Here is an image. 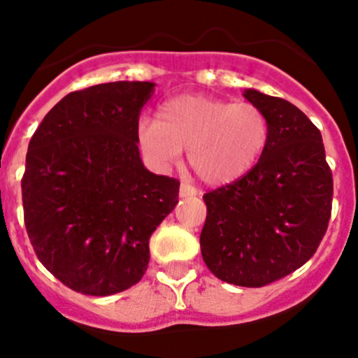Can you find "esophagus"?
Listing matches in <instances>:
<instances>
[{"instance_id":"34e87169","label":"esophagus","mask_w":358,"mask_h":358,"mask_svg":"<svg viewBox=\"0 0 358 358\" xmlns=\"http://www.w3.org/2000/svg\"><path fill=\"white\" fill-rule=\"evenodd\" d=\"M179 195L181 196H193L196 195V188L195 186H192L189 182H181V186H179Z\"/></svg>"}]
</instances>
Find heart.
Listing matches in <instances>:
<instances>
[{"label":"heart","instance_id":"1","mask_svg":"<svg viewBox=\"0 0 358 358\" xmlns=\"http://www.w3.org/2000/svg\"><path fill=\"white\" fill-rule=\"evenodd\" d=\"M270 138L268 115L252 103L208 96H177L157 108L156 120H140L143 152L162 166L188 149V163L206 185L220 186L250 172Z\"/></svg>","mask_w":358,"mask_h":358}]
</instances>
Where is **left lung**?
Returning a JSON list of instances; mask_svg holds the SVG:
<instances>
[{"mask_svg":"<svg viewBox=\"0 0 358 358\" xmlns=\"http://www.w3.org/2000/svg\"><path fill=\"white\" fill-rule=\"evenodd\" d=\"M245 97L268 115L270 138L250 172L204 195L201 252L220 280L262 287L317 250L332 215L334 179L320 129L303 111L257 90Z\"/></svg>","mask_w":358,"mask_h":358,"instance_id":"8db88e82","label":"left lung"}]
</instances>
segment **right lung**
<instances>
[{
	"instance_id": "1",
	"label": "right lung",
	"mask_w": 358,
	"mask_h": 358,
	"mask_svg": "<svg viewBox=\"0 0 358 358\" xmlns=\"http://www.w3.org/2000/svg\"><path fill=\"white\" fill-rule=\"evenodd\" d=\"M154 83L71 92L34 133L21 179L24 225L38 261L76 293L129 289L149 238L176 208L179 181L143 166L138 115Z\"/></svg>"
}]
</instances>
